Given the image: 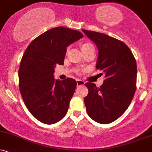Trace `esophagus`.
I'll use <instances>...</instances> for the list:
<instances>
[{
	"label": "esophagus",
	"mask_w": 152,
	"mask_h": 152,
	"mask_svg": "<svg viewBox=\"0 0 152 152\" xmlns=\"http://www.w3.org/2000/svg\"><path fill=\"white\" fill-rule=\"evenodd\" d=\"M76 81H77V86H81V85H85V82H84L83 80H77Z\"/></svg>",
	"instance_id": "1"
}]
</instances>
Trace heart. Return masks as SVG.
I'll use <instances>...</instances> for the list:
<instances>
[{
	"label": "heart",
	"instance_id": "heart-1",
	"mask_svg": "<svg viewBox=\"0 0 152 152\" xmlns=\"http://www.w3.org/2000/svg\"><path fill=\"white\" fill-rule=\"evenodd\" d=\"M92 46H93V45L90 43V42H85V43L81 44V50L82 51H84L85 50L88 49L89 48L92 47Z\"/></svg>",
	"mask_w": 152,
	"mask_h": 152
}]
</instances>
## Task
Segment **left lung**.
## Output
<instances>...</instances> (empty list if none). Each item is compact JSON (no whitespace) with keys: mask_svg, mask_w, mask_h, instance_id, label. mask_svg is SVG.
Wrapping results in <instances>:
<instances>
[{"mask_svg":"<svg viewBox=\"0 0 152 152\" xmlns=\"http://www.w3.org/2000/svg\"><path fill=\"white\" fill-rule=\"evenodd\" d=\"M83 31L97 47L96 68L102 71L105 77L99 88L94 83H85L89 90L85 97L87 112L95 122L109 124L121 117L132 100L136 90V60L122 41L104 33Z\"/></svg>","mask_w":152,"mask_h":152,"instance_id":"8db88e82","label":"left lung"}]
</instances>
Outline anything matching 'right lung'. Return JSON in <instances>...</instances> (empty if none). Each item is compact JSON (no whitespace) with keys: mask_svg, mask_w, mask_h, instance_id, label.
<instances>
[{"mask_svg":"<svg viewBox=\"0 0 152 152\" xmlns=\"http://www.w3.org/2000/svg\"><path fill=\"white\" fill-rule=\"evenodd\" d=\"M83 37L77 30L57 27L34 39L25 51L20 91L29 112L44 124L59 122L68 110L77 83L72 78L55 80V67L63 65L67 48Z\"/></svg>","mask_w":152,"mask_h":152,"instance_id":"1","label":"right lung"}]
</instances>
